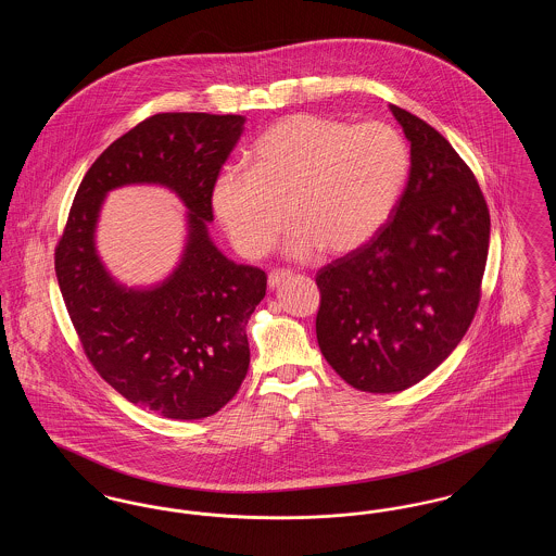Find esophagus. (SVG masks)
I'll return each instance as SVG.
<instances>
[{"instance_id":"1","label":"esophagus","mask_w":556,"mask_h":556,"mask_svg":"<svg viewBox=\"0 0 556 556\" xmlns=\"http://www.w3.org/2000/svg\"><path fill=\"white\" fill-rule=\"evenodd\" d=\"M290 279V273L288 270H270L268 273V279H266V283H268V290H275V288H279L283 281H288Z\"/></svg>"}]
</instances>
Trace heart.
<instances>
[{"instance_id":"1","label":"heart","mask_w":556,"mask_h":556,"mask_svg":"<svg viewBox=\"0 0 556 556\" xmlns=\"http://www.w3.org/2000/svg\"><path fill=\"white\" fill-rule=\"evenodd\" d=\"M408 168L404 139L383 123L291 114L256 139L252 168L218 173L212 211L245 258L265 256L288 218L286 256H345L386 227Z\"/></svg>"}]
</instances>
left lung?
<instances>
[{
	"label": "left lung",
	"mask_w": 556,
	"mask_h": 556,
	"mask_svg": "<svg viewBox=\"0 0 556 556\" xmlns=\"http://www.w3.org/2000/svg\"><path fill=\"white\" fill-rule=\"evenodd\" d=\"M410 173L386 227L318 270V348L352 388L396 394L467 333L488 258L490 212L469 166L419 116L390 106Z\"/></svg>",
	"instance_id": "left-lung-1"
}]
</instances>
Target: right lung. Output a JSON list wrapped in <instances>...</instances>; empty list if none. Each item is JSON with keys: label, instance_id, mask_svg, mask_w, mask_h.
Wrapping results in <instances>:
<instances>
[{"label": "right lung", "instance_id": "add662e5", "mask_svg": "<svg viewBox=\"0 0 556 556\" xmlns=\"http://www.w3.org/2000/svg\"><path fill=\"white\" fill-rule=\"evenodd\" d=\"M243 123L206 112L139 123L91 164L55 248L58 286L87 358L121 396L166 419L211 417L250 365L245 325L265 298V270L229 261L208 233L212 186ZM127 185L164 186L188 211L182 256L152 287L121 285L94 243L106 193Z\"/></svg>", "mask_w": 556, "mask_h": 556}]
</instances>
